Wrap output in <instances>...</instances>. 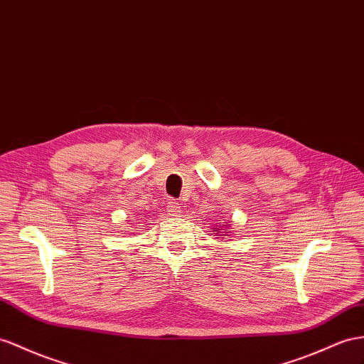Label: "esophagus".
Instances as JSON below:
<instances>
[{"label":"esophagus","mask_w":364,"mask_h":364,"mask_svg":"<svg viewBox=\"0 0 364 364\" xmlns=\"http://www.w3.org/2000/svg\"><path fill=\"white\" fill-rule=\"evenodd\" d=\"M167 212H169L172 217H178L180 213H181L180 203H176V201H173V200L167 203Z\"/></svg>","instance_id":"obj_1"}]
</instances>
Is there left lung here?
I'll use <instances>...</instances> for the list:
<instances>
[{
	"label": "left lung",
	"mask_w": 364,
	"mask_h": 364,
	"mask_svg": "<svg viewBox=\"0 0 364 364\" xmlns=\"http://www.w3.org/2000/svg\"><path fill=\"white\" fill-rule=\"evenodd\" d=\"M228 226V225H226ZM213 232H215V234H217V237L220 238H223V237H228V234H229V232H226L225 229H220V228H215V230H213Z\"/></svg>",
	"instance_id": "obj_1"
}]
</instances>
